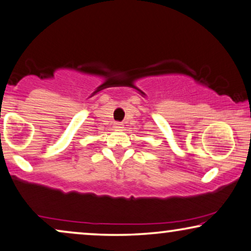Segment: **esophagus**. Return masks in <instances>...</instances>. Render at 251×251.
I'll list each match as a JSON object with an SVG mask.
<instances>
[{"label":"esophagus","instance_id":"34e87169","mask_svg":"<svg viewBox=\"0 0 251 251\" xmlns=\"http://www.w3.org/2000/svg\"><path fill=\"white\" fill-rule=\"evenodd\" d=\"M114 128H115V129H121V128H123L122 122H115V123H114Z\"/></svg>","mask_w":251,"mask_h":251}]
</instances>
